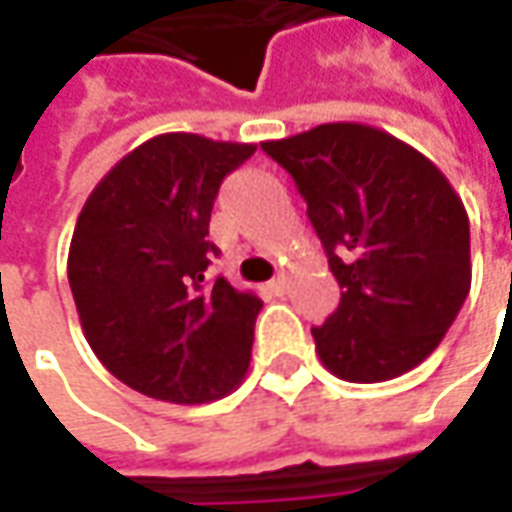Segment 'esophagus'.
<instances>
[{
  "label": "esophagus",
  "mask_w": 512,
  "mask_h": 512,
  "mask_svg": "<svg viewBox=\"0 0 512 512\" xmlns=\"http://www.w3.org/2000/svg\"><path fill=\"white\" fill-rule=\"evenodd\" d=\"M267 287H270V293H276V296H282L287 287V276L285 273H279V276H273L270 282H267Z\"/></svg>",
  "instance_id": "esophagus-1"
}]
</instances>
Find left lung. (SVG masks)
Segmentation results:
<instances>
[{
	"label": "left lung",
	"mask_w": 512,
	"mask_h": 512,
	"mask_svg": "<svg viewBox=\"0 0 512 512\" xmlns=\"http://www.w3.org/2000/svg\"><path fill=\"white\" fill-rule=\"evenodd\" d=\"M293 176L342 287L313 327L344 382H387L422 364L470 293V222L427 156L370 125L333 122L262 145Z\"/></svg>",
	"instance_id": "1"
}]
</instances>
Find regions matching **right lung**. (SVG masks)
<instances>
[{
	"label": "right lung",
	"mask_w": 512,
	"mask_h": 512,
	"mask_svg": "<svg viewBox=\"0 0 512 512\" xmlns=\"http://www.w3.org/2000/svg\"><path fill=\"white\" fill-rule=\"evenodd\" d=\"M256 145L162 133L93 187L70 239L68 282L85 339L150 399L205 404L245 379L262 299L210 276V210Z\"/></svg>",
	"instance_id": "right-lung-1"
}]
</instances>
